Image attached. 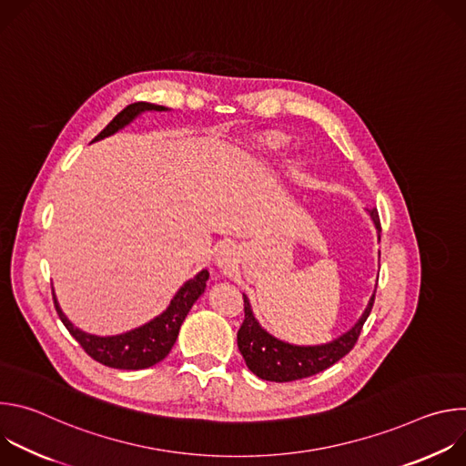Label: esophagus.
<instances>
[{
	"mask_svg": "<svg viewBox=\"0 0 466 466\" xmlns=\"http://www.w3.org/2000/svg\"><path fill=\"white\" fill-rule=\"evenodd\" d=\"M228 263H230V254L227 250H221L219 258H218V265L219 268H223V265H228Z\"/></svg>",
	"mask_w": 466,
	"mask_h": 466,
	"instance_id": "esophagus-1",
	"label": "esophagus"
}]
</instances>
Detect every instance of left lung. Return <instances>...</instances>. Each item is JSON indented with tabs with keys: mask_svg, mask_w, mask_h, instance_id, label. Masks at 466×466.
Returning a JSON list of instances; mask_svg holds the SVG:
<instances>
[{
	"mask_svg": "<svg viewBox=\"0 0 466 466\" xmlns=\"http://www.w3.org/2000/svg\"><path fill=\"white\" fill-rule=\"evenodd\" d=\"M370 218L376 225L378 234L381 232L380 216L376 210H370ZM374 295L369 300V306L361 319L356 322L352 329L343 334L339 339L331 341L328 345H317V347H297L284 343L271 334L265 331L258 320L252 315L248 299L243 295V309L245 319L238 329V349L247 363V367L261 380L268 381H295L302 378H309L313 374H319L338 363L341 358H345L354 345L358 343V338L361 334V328L372 309Z\"/></svg>",
	"mask_w": 466,
	"mask_h": 466,
	"instance_id": "1",
	"label": "left lung"
}]
</instances>
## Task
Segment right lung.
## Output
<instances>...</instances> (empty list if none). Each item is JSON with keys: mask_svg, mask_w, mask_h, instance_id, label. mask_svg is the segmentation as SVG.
Masks as SVG:
<instances>
[{"mask_svg": "<svg viewBox=\"0 0 466 466\" xmlns=\"http://www.w3.org/2000/svg\"><path fill=\"white\" fill-rule=\"evenodd\" d=\"M144 110H166V108L158 106V105L146 103V101L132 103V105L125 106L92 142H97V140H103V138L114 135V132H117L119 128L128 125ZM208 277H210V273L207 269L201 271L195 279L187 280L178 289V293L173 297L169 308L162 315H158L157 319H153L151 322H147L137 329H130V331H127V334L112 336V338L92 336V334H86V331L76 328L62 313L55 295H53V302H55V309H56L62 324L68 328L70 334L76 338V341L83 347V350L90 358H94L96 361H99L106 367H112V369L138 370V369H147V367L157 365L171 352V349L178 338L180 324L186 319L187 311L191 309L193 302L205 293Z\"/></svg>", "mask_w": 466, "mask_h": 466, "instance_id": "obj_1", "label": "right lung"}]
</instances>
